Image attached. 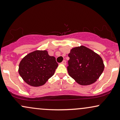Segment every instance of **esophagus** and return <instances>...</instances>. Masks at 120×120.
<instances>
[{
	"label": "esophagus",
	"instance_id": "1",
	"mask_svg": "<svg viewBox=\"0 0 120 120\" xmlns=\"http://www.w3.org/2000/svg\"><path fill=\"white\" fill-rule=\"evenodd\" d=\"M62 63L63 64H64V65H66V61L65 60H63V61H62Z\"/></svg>",
	"mask_w": 120,
	"mask_h": 120
}]
</instances>
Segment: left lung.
Segmentation results:
<instances>
[{"label": "left lung", "instance_id": "8db88e82", "mask_svg": "<svg viewBox=\"0 0 120 120\" xmlns=\"http://www.w3.org/2000/svg\"><path fill=\"white\" fill-rule=\"evenodd\" d=\"M69 75L81 85L94 83L104 70V64L98 54L85 46L75 47L68 54Z\"/></svg>", "mask_w": 120, "mask_h": 120}]
</instances>
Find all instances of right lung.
<instances>
[{"mask_svg": "<svg viewBox=\"0 0 120 120\" xmlns=\"http://www.w3.org/2000/svg\"><path fill=\"white\" fill-rule=\"evenodd\" d=\"M58 65L56 58L49 56L47 51H35L22 59L18 71L26 83L38 87L45 84L54 75Z\"/></svg>", "mask_w": 120, "mask_h": 120, "instance_id": "obj_1", "label": "right lung"}]
</instances>
